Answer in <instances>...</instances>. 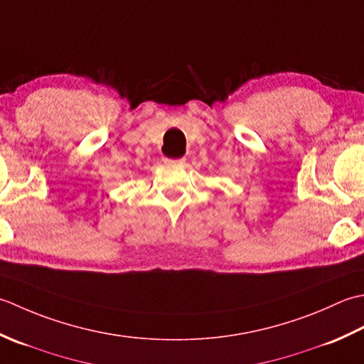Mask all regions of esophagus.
Segmentation results:
<instances>
[{"label":"esophagus","mask_w":364,"mask_h":364,"mask_svg":"<svg viewBox=\"0 0 364 364\" xmlns=\"http://www.w3.org/2000/svg\"><path fill=\"white\" fill-rule=\"evenodd\" d=\"M165 163L169 166H179V165H183L185 159H165Z\"/></svg>","instance_id":"obj_1"}]
</instances>
